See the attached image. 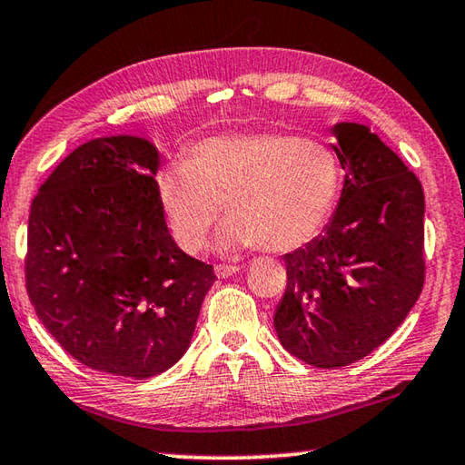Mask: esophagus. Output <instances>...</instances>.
<instances>
[{
	"label": "esophagus",
	"mask_w": 465,
	"mask_h": 465,
	"mask_svg": "<svg viewBox=\"0 0 465 465\" xmlns=\"http://www.w3.org/2000/svg\"><path fill=\"white\" fill-rule=\"evenodd\" d=\"M240 271H242V266H238V264H217L215 266V274L219 279H227Z\"/></svg>",
	"instance_id": "34e87169"
}]
</instances>
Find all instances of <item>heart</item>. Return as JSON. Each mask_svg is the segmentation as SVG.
<instances>
[{
	"mask_svg": "<svg viewBox=\"0 0 465 465\" xmlns=\"http://www.w3.org/2000/svg\"><path fill=\"white\" fill-rule=\"evenodd\" d=\"M341 180L336 153L320 141L248 131L199 141L183 166L157 174L155 193L172 235L188 254L207 243L217 204H223L230 219L219 246H261L282 254L322 233L336 207Z\"/></svg>",
	"mask_w": 465,
	"mask_h": 465,
	"instance_id": "obj_1",
	"label": "heart"
}]
</instances>
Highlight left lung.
<instances>
[{"label":"left lung","instance_id":"obj_1","mask_svg":"<svg viewBox=\"0 0 465 465\" xmlns=\"http://www.w3.org/2000/svg\"><path fill=\"white\" fill-rule=\"evenodd\" d=\"M332 145L346 172L324 233L282 256L287 289L274 330L320 369L367 357L402 324L424 285L420 180L365 124L341 123Z\"/></svg>","mask_w":465,"mask_h":465}]
</instances>
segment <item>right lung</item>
Here are the masks:
<instances>
[{"label":"right lung","instance_id":"right-lung-1","mask_svg":"<svg viewBox=\"0 0 465 465\" xmlns=\"http://www.w3.org/2000/svg\"><path fill=\"white\" fill-rule=\"evenodd\" d=\"M157 166L145 139H92L51 172L28 217L25 272L38 320L80 363L135 380L184 355L217 279L172 240Z\"/></svg>","mask_w":465,"mask_h":465}]
</instances>
